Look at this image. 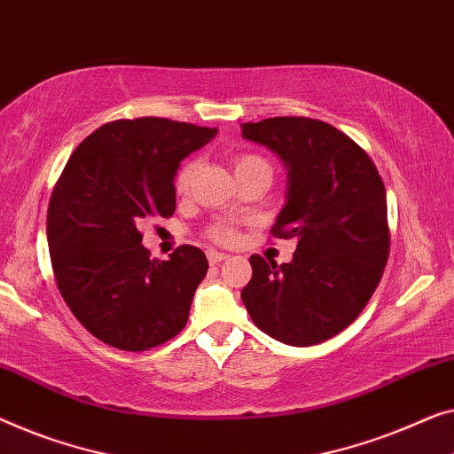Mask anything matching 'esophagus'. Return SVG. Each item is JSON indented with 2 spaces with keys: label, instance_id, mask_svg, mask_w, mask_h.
Segmentation results:
<instances>
[{
  "label": "esophagus",
  "instance_id": "34e87169",
  "mask_svg": "<svg viewBox=\"0 0 454 454\" xmlns=\"http://www.w3.org/2000/svg\"><path fill=\"white\" fill-rule=\"evenodd\" d=\"M207 258H208V264H219V262L227 260L229 255H227V254L216 252V249H208V252H207Z\"/></svg>",
  "mask_w": 454,
  "mask_h": 454
}]
</instances>
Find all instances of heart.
Here are the masks:
<instances>
[{"label":"heart","mask_w":454,"mask_h":454,"mask_svg":"<svg viewBox=\"0 0 454 454\" xmlns=\"http://www.w3.org/2000/svg\"><path fill=\"white\" fill-rule=\"evenodd\" d=\"M233 169H235V176H239V174L252 172V169H266V172H270V166H268L264 157L254 155V153H239L235 155L233 160ZM192 178H194V163H184V166L178 169V174H176V182H174L176 190H178L180 194L188 192ZM207 233L208 238L221 243H229L235 239V231L227 225V223H213Z\"/></svg>","instance_id":"heart-1"}]
</instances>
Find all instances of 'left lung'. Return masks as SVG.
<instances>
[{"label":"left lung","mask_w":454,"mask_h":454,"mask_svg":"<svg viewBox=\"0 0 454 454\" xmlns=\"http://www.w3.org/2000/svg\"><path fill=\"white\" fill-rule=\"evenodd\" d=\"M241 135L286 166V202L274 238H297L288 264L254 254L241 301L262 332L313 346L340 333L369 303L387 258V196L363 147L324 121L276 116L243 122Z\"/></svg>","instance_id":"8db88e82"}]
</instances>
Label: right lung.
Listing matches in <instances>:
<instances>
[{
	"mask_svg": "<svg viewBox=\"0 0 454 454\" xmlns=\"http://www.w3.org/2000/svg\"><path fill=\"white\" fill-rule=\"evenodd\" d=\"M216 133L124 118L94 130L69 157L49 202L51 264L71 313L104 344L143 352L186 325L207 255L180 246L169 260H151L139 229L174 215L180 161Z\"/></svg>",
	"mask_w": 454,
	"mask_h": 454,
	"instance_id": "right-lung-1",
	"label": "right lung"
}]
</instances>
